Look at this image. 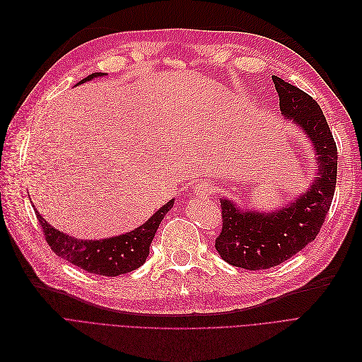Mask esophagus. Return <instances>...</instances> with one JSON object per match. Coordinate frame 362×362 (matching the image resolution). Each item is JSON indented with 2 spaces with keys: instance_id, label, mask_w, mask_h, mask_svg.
<instances>
[{
  "instance_id": "esophagus-1",
  "label": "esophagus",
  "mask_w": 362,
  "mask_h": 362,
  "mask_svg": "<svg viewBox=\"0 0 362 362\" xmlns=\"http://www.w3.org/2000/svg\"><path fill=\"white\" fill-rule=\"evenodd\" d=\"M193 192H194V196L208 197V196L214 194V188H212V185L208 181H200L199 184H196Z\"/></svg>"
}]
</instances>
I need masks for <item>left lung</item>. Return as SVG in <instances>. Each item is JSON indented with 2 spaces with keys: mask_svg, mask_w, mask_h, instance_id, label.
Masks as SVG:
<instances>
[{
  "mask_svg": "<svg viewBox=\"0 0 362 362\" xmlns=\"http://www.w3.org/2000/svg\"><path fill=\"white\" fill-rule=\"evenodd\" d=\"M272 81L281 115L314 143L318 177L298 200L277 212L242 211L221 199L222 230L215 247L226 262L250 271L280 265L315 240L330 211L337 178V147L320 105L284 79L274 75Z\"/></svg>",
  "mask_w": 362,
  "mask_h": 362,
  "instance_id": "8db88e82",
  "label": "left lung"
}]
</instances>
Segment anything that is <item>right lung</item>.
<instances>
[{"label": "right lung", "instance_id": "add662e5", "mask_svg": "<svg viewBox=\"0 0 362 362\" xmlns=\"http://www.w3.org/2000/svg\"><path fill=\"white\" fill-rule=\"evenodd\" d=\"M101 75L103 74H93L83 78L79 83ZM172 206H174V199L163 204L141 227L122 235L94 240V242L93 240H79L60 233L54 227H51L37 209L35 212L47 243L57 256L91 274L116 277V275L140 268L146 262L153 237L159 228L160 221Z\"/></svg>", "mask_w": 362, "mask_h": 362}]
</instances>
